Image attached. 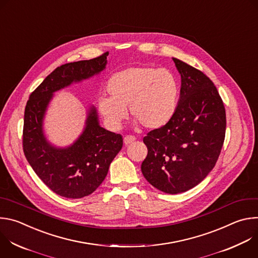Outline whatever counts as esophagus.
Masks as SVG:
<instances>
[{
    "mask_svg": "<svg viewBox=\"0 0 258 258\" xmlns=\"http://www.w3.org/2000/svg\"><path fill=\"white\" fill-rule=\"evenodd\" d=\"M134 141H136V138L134 136H125L123 139V143L124 145H128L131 143H133Z\"/></svg>",
    "mask_w": 258,
    "mask_h": 258,
    "instance_id": "34e87169",
    "label": "esophagus"
}]
</instances>
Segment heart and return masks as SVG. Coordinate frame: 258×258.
I'll list each match as a JSON object with an SVG mask.
<instances>
[{
	"mask_svg": "<svg viewBox=\"0 0 258 258\" xmlns=\"http://www.w3.org/2000/svg\"><path fill=\"white\" fill-rule=\"evenodd\" d=\"M107 92L98 102L107 125L118 130L127 115L147 130H160L173 117L179 95L178 82L172 72L152 66H133L109 80Z\"/></svg>",
	"mask_w": 258,
	"mask_h": 258,
	"instance_id": "heart-1",
	"label": "heart"
}]
</instances>
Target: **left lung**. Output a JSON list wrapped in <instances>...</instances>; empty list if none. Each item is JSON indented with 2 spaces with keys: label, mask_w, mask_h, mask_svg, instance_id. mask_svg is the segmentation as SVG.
Segmentation results:
<instances>
[{
  "label": "left lung",
  "mask_w": 258,
  "mask_h": 258,
  "mask_svg": "<svg viewBox=\"0 0 258 258\" xmlns=\"http://www.w3.org/2000/svg\"><path fill=\"white\" fill-rule=\"evenodd\" d=\"M181 79L172 119L144 137L148 154L142 173L156 189L186 192L214 167L226 136V109L214 84L195 67L173 58Z\"/></svg>",
  "instance_id": "1"
}]
</instances>
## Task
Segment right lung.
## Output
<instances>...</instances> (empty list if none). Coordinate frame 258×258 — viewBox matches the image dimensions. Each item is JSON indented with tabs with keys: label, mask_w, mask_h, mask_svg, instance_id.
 <instances>
[{
	"label": "right lung",
	"mask_w": 258,
	"mask_h": 258,
	"mask_svg": "<svg viewBox=\"0 0 258 258\" xmlns=\"http://www.w3.org/2000/svg\"><path fill=\"white\" fill-rule=\"evenodd\" d=\"M108 54L57 67L30 94L25 106L24 155L45 185L65 198L79 199L92 194L106 177L110 163L122 148L123 140L121 135L101 127L96 109L91 107L80 138L66 148H57L44 135L45 112L56 91L104 70Z\"/></svg>",
	"instance_id": "add662e5"
}]
</instances>
